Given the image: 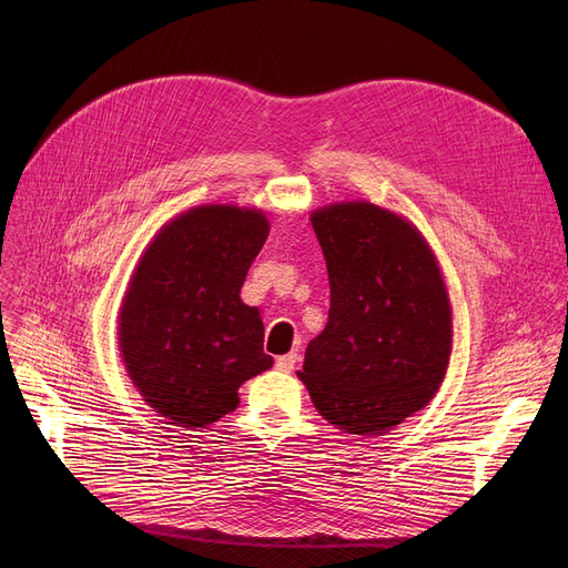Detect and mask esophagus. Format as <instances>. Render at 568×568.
Returning a JSON list of instances; mask_svg holds the SVG:
<instances>
[{
  "label": "esophagus",
  "mask_w": 568,
  "mask_h": 568,
  "mask_svg": "<svg viewBox=\"0 0 568 568\" xmlns=\"http://www.w3.org/2000/svg\"><path fill=\"white\" fill-rule=\"evenodd\" d=\"M294 366H296V352L283 354V356H278V359H276V368H278L281 373H292Z\"/></svg>",
  "instance_id": "34e87169"
}]
</instances>
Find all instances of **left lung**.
I'll return each instance as SVG.
<instances>
[{
    "label": "left lung",
    "mask_w": 568,
    "mask_h": 568,
    "mask_svg": "<svg viewBox=\"0 0 568 568\" xmlns=\"http://www.w3.org/2000/svg\"><path fill=\"white\" fill-rule=\"evenodd\" d=\"M311 223L332 306L296 375L326 422L382 435L439 389L454 336L449 294L422 232L389 209L336 202Z\"/></svg>",
    "instance_id": "8db88e82"
}]
</instances>
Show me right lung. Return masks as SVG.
Returning a JSON list of instances; mask_svg holds the SVG:
<instances>
[{
  "mask_svg": "<svg viewBox=\"0 0 568 568\" xmlns=\"http://www.w3.org/2000/svg\"><path fill=\"white\" fill-rule=\"evenodd\" d=\"M266 236L260 209L202 204L142 253L119 311V352L168 424L219 422L239 405V386L274 366L260 311L239 296Z\"/></svg>",
  "mask_w": 568,
  "mask_h": 568,
  "instance_id": "add662e5",
  "label": "right lung"
}]
</instances>
